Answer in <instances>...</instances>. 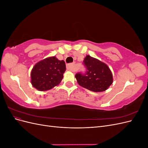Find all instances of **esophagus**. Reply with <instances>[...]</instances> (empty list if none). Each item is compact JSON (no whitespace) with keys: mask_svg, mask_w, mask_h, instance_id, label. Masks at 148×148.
Wrapping results in <instances>:
<instances>
[{"mask_svg":"<svg viewBox=\"0 0 148 148\" xmlns=\"http://www.w3.org/2000/svg\"><path fill=\"white\" fill-rule=\"evenodd\" d=\"M73 64H68V65H66V69L68 70H69V71H73Z\"/></svg>","mask_w":148,"mask_h":148,"instance_id":"1","label":"esophagus"}]
</instances>
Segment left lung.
Here are the masks:
<instances>
[{"instance_id":"obj_1","label":"left lung","mask_w":148,"mask_h":148,"mask_svg":"<svg viewBox=\"0 0 148 148\" xmlns=\"http://www.w3.org/2000/svg\"><path fill=\"white\" fill-rule=\"evenodd\" d=\"M86 68L85 74L77 73L75 78L79 86L93 92L107 90L113 83V75L109 67L96 58L86 56L83 60Z\"/></svg>"}]
</instances>
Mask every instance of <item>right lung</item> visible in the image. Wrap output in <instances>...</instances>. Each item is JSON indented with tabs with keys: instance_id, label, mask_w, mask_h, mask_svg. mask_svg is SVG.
Here are the masks:
<instances>
[{
	"instance_id": "add662e5",
	"label": "right lung",
	"mask_w": 148,
	"mask_h": 148,
	"mask_svg": "<svg viewBox=\"0 0 148 148\" xmlns=\"http://www.w3.org/2000/svg\"><path fill=\"white\" fill-rule=\"evenodd\" d=\"M66 70L64 60L55 56L47 57L36 64L31 71V83L38 91H46L59 85Z\"/></svg>"
}]
</instances>
